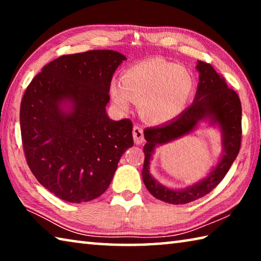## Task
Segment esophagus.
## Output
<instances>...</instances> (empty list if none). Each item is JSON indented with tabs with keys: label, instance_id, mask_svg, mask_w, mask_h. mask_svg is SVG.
Returning a JSON list of instances; mask_svg holds the SVG:
<instances>
[{
	"label": "esophagus",
	"instance_id": "1",
	"mask_svg": "<svg viewBox=\"0 0 261 261\" xmlns=\"http://www.w3.org/2000/svg\"><path fill=\"white\" fill-rule=\"evenodd\" d=\"M132 135H134V139H135V143L137 145H140L144 139V132H143V127H140L139 125H135L134 126V130H132Z\"/></svg>",
	"mask_w": 261,
	"mask_h": 261
}]
</instances>
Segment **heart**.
Segmentation results:
<instances>
[{"label": "heart", "instance_id": "b5f03b06", "mask_svg": "<svg viewBox=\"0 0 261 261\" xmlns=\"http://www.w3.org/2000/svg\"><path fill=\"white\" fill-rule=\"evenodd\" d=\"M193 91V78L187 69L154 57L140 61L123 71L120 83H112L110 95L115 103L127 109L131 100L139 101L146 120L168 122L187 107Z\"/></svg>", "mask_w": 261, "mask_h": 261}]
</instances>
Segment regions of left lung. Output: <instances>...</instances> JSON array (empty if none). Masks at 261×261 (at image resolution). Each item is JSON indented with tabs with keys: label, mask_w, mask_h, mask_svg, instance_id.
<instances>
[{
	"label": "left lung",
	"mask_w": 261,
	"mask_h": 261,
	"mask_svg": "<svg viewBox=\"0 0 261 261\" xmlns=\"http://www.w3.org/2000/svg\"><path fill=\"white\" fill-rule=\"evenodd\" d=\"M197 70L199 71V84L193 103L173 121L144 130L147 143L144 146L145 160L141 176L145 187L156 199L173 205L188 204L210 193L230 169L242 143V105L237 93L228 87L226 79L210 63L198 61ZM205 118H211L212 122H219L223 130L225 152L218 166L205 180L188 189L176 192L165 188L151 177L148 170L153 148L156 144L169 142L189 133L198 121Z\"/></svg>",
	"instance_id": "8db88e82"
}]
</instances>
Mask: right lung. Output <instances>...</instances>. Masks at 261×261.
Masks as SVG:
<instances>
[{
	"mask_svg": "<svg viewBox=\"0 0 261 261\" xmlns=\"http://www.w3.org/2000/svg\"><path fill=\"white\" fill-rule=\"evenodd\" d=\"M124 60L114 50L62 55L26 87L19 114L26 162L38 182L62 200L101 196L134 145L129 118L113 121L106 114L113 74ZM64 100L73 103L69 113L60 108Z\"/></svg>",
	"mask_w": 261,
	"mask_h": 261,
	"instance_id": "1",
	"label": "right lung"
}]
</instances>
